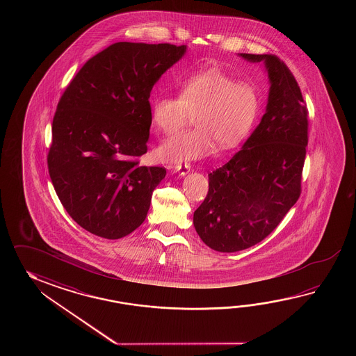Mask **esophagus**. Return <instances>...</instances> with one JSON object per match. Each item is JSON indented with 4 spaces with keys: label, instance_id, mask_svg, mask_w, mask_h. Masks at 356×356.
Returning <instances> with one entry per match:
<instances>
[{
    "label": "esophagus",
    "instance_id": "obj_1",
    "mask_svg": "<svg viewBox=\"0 0 356 356\" xmlns=\"http://www.w3.org/2000/svg\"><path fill=\"white\" fill-rule=\"evenodd\" d=\"M173 170H175V173H178L181 177H183V175H188L189 170H191V164H188V163L177 164V165L173 168Z\"/></svg>",
    "mask_w": 356,
    "mask_h": 356
}]
</instances>
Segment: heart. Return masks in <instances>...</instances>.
I'll use <instances>...</instances> for the list:
<instances>
[{
  "instance_id": "obj_1",
  "label": "heart",
  "mask_w": 356,
  "mask_h": 356,
  "mask_svg": "<svg viewBox=\"0 0 356 356\" xmlns=\"http://www.w3.org/2000/svg\"><path fill=\"white\" fill-rule=\"evenodd\" d=\"M259 112V97L253 85L238 83L220 67L206 68L186 77L179 97L161 95L152 103L154 127L172 135L195 114V129L184 131L160 145L164 163L181 164L202 159L215 150L241 144L253 129Z\"/></svg>"
}]
</instances>
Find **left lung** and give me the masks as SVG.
<instances>
[{"instance_id":"8db88e82","label":"left lung","mask_w":356,"mask_h":356,"mask_svg":"<svg viewBox=\"0 0 356 356\" xmlns=\"http://www.w3.org/2000/svg\"><path fill=\"white\" fill-rule=\"evenodd\" d=\"M264 63L268 76L265 114L241 150L209 175V192L193 225L211 250L233 253L264 241L300 196L308 145L302 91L286 65L273 54H238Z\"/></svg>"}]
</instances>
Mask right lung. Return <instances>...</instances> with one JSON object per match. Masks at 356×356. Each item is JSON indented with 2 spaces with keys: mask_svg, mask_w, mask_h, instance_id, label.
<instances>
[{
  "mask_svg": "<svg viewBox=\"0 0 356 356\" xmlns=\"http://www.w3.org/2000/svg\"><path fill=\"white\" fill-rule=\"evenodd\" d=\"M187 46L118 42L83 65L63 92L52 123L48 170L76 222L120 239L146 219L160 167H141L152 126V86Z\"/></svg>",
  "mask_w": 356,
  "mask_h": 356,
  "instance_id": "1",
  "label": "right lung"
}]
</instances>
